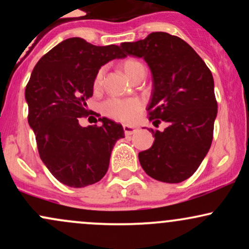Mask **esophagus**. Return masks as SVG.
I'll return each instance as SVG.
<instances>
[{
    "instance_id": "esophagus-1",
    "label": "esophagus",
    "mask_w": 249,
    "mask_h": 249,
    "mask_svg": "<svg viewBox=\"0 0 249 249\" xmlns=\"http://www.w3.org/2000/svg\"><path fill=\"white\" fill-rule=\"evenodd\" d=\"M123 128H124V132L126 136H131V134H133L137 131V127L130 126V125H124Z\"/></svg>"
}]
</instances>
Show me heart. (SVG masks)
<instances>
[{
  "label": "heart",
  "instance_id": "b5f03b06",
  "mask_svg": "<svg viewBox=\"0 0 249 249\" xmlns=\"http://www.w3.org/2000/svg\"><path fill=\"white\" fill-rule=\"evenodd\" d=\"M122 69L133 79L142 69H145L141 62L134 58H127L122 63ZM105 75V68L97 71L93 78V89L99 90L102 88ZM142 102L138 98H108L102 104V112L108 118L121 123H131L134 121L137 113L142 110Z\"/></svg>",
  "mask_w": 249,
  "mask_h": 249
}]
</instances>
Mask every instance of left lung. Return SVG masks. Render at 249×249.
Listing matches in <instances>:
<instances>
[{"instance_id": "8db88e82", "label": "left lung", "mask_w": 249, "mask_h": 249, "mask_svg": "<svg viewBox=\"0 0 249 249\" xmlns=\"http://www.w3.org/2000/svg\"><path fill=\"white\" fill-rule=\"evenodd\" d=\"M126 55L142 57L153 77L147 113L167 123L152 131L153 145L138 154L142 170L162 182H181L198 170L213 141L218 103L211 70L190 44L167 33H151L121 44Z\"/></svg>"}]
</instances>
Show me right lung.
Wrapping results in <instances>:
<instances>
[{
	"label": "right lung",
	"mask_w": 249,
	"mask_h": 249,
	"mask_svg": "<svg viewBox=\"0 0 249 249\" xmlns=\"http://www.w3.org/2000/svg\"><path fill=\"white\" fill-rule=\"evenodd\" d=\"M118 45L96 47L79 37L57 44L37 62L25 88L28 122L45 166L62 184L85 187L107 172L111 151L124 138L121 124L99 118L102 126L82 127L102 65L124 58Z\"/></svg>",
	"instance_id": "right-lung-1"
}]
</instances>
